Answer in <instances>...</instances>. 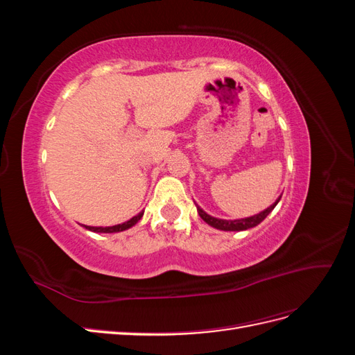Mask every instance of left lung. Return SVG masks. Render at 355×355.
Listing matches in <instances>:
<instances>
[{
	"mask_svg": "<svg viewBox=\"0 0 355 355\" xmlns=\"http://www.w3.org/2000/svg\"><path fill=\"white\" fill-rule=\"evenodd\" d=\"M280 198H282V196L275 200V202L272 204V206L265 209V210L261 211V213L254 214V216L245 218V219H235V220L218 219V218L210 216V214H207L206 211H204L202 209H200L198 206H197V211H198V214H200V218H201L204 222H206V223H209L210 227H213V228L222 230V231H244V230H249V228L256 227V225H259V223L268 216V214H270V213L274 210V207L277 206L278 201H280Z\"/></svg>",
	"mask_w": 355,
	"mask_h": 355,
	"instance_id": "8db88e82",
	"label": "left lung"
}]
</instances>
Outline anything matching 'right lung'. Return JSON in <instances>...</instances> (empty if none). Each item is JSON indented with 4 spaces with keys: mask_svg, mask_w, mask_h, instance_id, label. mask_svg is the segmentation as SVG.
<instances>
[{
    "mask_svg": "<svg viewBox=\"0 0 355 355\" xmlns=\"http://www.w3.org/2000/svg\"><path fill=\"white\" fill-rule=\"evenodd\" d=\"M142 216H144V211L136 214V216H133L130 220H127V222H124V223L114 225V227H87V225H83V227H84L85 230L93 231V232H105V234L121 232V231H125V230H128V228H132L133 225H136L139 220L142 219Z\"/></svg>",
    "mask_w": 355,
    "mask_h": 355,
    "instance_id": "add662e5",
    "label": "right lung"
}]
</instances>
